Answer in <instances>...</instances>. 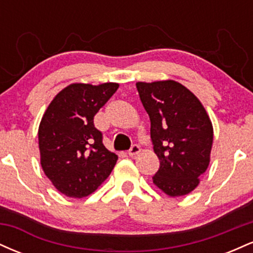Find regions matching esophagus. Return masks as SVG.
Instances as JSON below:
<instances>
[{
  "instance_id": "obj_1",
  "label": "esophagus",
  "mask_w": 253,
  "mask_h": 253,
  "mask_svg": "<svg viewBox=\"0 0 253 253\" xmlns=\"http://www.w3.org/2000/svg\"><path fill=\"white\" fill-rule=\"evenodd\" d=\"M140 146L139 145H133L132 147H130L129 151H128V155L129 157H135L136 155H139V152H140Z\"/></svg>"
}]
</instances>
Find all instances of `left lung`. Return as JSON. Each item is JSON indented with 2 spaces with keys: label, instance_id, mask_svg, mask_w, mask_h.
Masks as SVG:
<instances>
[{
  "label": "left lung",
  "instance_id": "8db88e82",
  "mask_svg": "<svg viewBox=\"0 0 253 253\" xmlns=\"http://www.w3.org/2000/svg\"><path fill=\"white\" fill-rule=\"evenodd\" d=\"M151 121V140L159 158L153 183L171 197L187 195L206 172L213 145V125L189 89L175 81L136 83Z\"/></svg>",
  "mask_w": 253,
  "mask_h": 253
}]
</instances>
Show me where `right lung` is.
Segmentation results:
<instances>
[{
	"label": "right lung",
	"mask_w": 253,
	"mask_h": 253,
	"mask_svg": "<svg viewBox=\"0 0 253 253\" xmlns=\"http://www.w3.org/2000/svg\"><path fill=\"white\" fill-rule=\"evenodd\" d=\"M118 88V83H72L58 92L42 115L38 130L40 164L64 195H90L117 164L118 156L104 147L94 117Z\"/></svg>",
	"instance_id": "add662e5"
}]
</instances>
